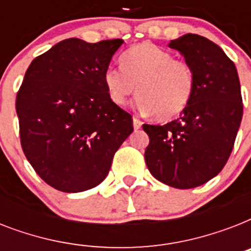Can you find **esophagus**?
<instances>
[{
	"instance_id": "1",
	"label": "esophagus",
	"mask_w": 251,
	"mask_h": 251,
	"mask_svg": "<svg viewBox=\"0 0 251 251\" xmlns=\"http://www.w3.org/2000/svg\"><path fill=\"white\" fill-rule=\"evenodd\" d=\"M142 124H143V122H142L139 118H137V117L133 118V126H134V129H135V130L141 129Z\"/></svg>"
}]
</instances>
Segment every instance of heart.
I'll use <instances>...</instances> for the list:
<instances>
[{"mask_svg":"<svg viewBox=\"0 0 251 251\" xmlns=\"http://www.w3.org/2000/svg\"><path fill=\"white\" fill-rule=\"evenodd\" d=\"M121 69L108 68L104 86L110 101L124 106L137 91L135 106L157 121H168L186 109L195 90L189 62L151 43H142L121 56Z\"/></svg>","mask_w":251,"mask_h":251,"instance_id":"1","label":"heart"}]
</instances>
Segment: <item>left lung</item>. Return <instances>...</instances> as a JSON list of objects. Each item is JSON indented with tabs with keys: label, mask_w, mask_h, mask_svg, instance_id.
<instances>
[{
	"label": "left lung",
	"mask_w": 251,
	"mask_h": 251,
	"mask_svg": "<svg viewBox=\"0 0 251 251\" xmlns=\"http://www.w3.org/2000/svg\"><path fill=\"white\" fill-rule=\"evenodd\" d=\"M168 45L191 65L195 90L179 118L143 125L150 137L145 160L160 182L191 189L214 178L229 159L244 112L241 87L233 61L206 37L187 33Z\"/></svg>",
	"instance_id": "obj_1"
}]
</instances>
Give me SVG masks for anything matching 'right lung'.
<instances>
[{"label":"right lung","mask_w":251,"mask_h":251,"mask_svg":"<svg viewBox=\"0 0 251 251\" xmlns=\"http://www.w3.org/2000/svg\"><path fill=\"white\" fill-rule=\"evenodd\" d=\"M122 39L60 41L37 56L17 94L22 150L37 175L64 193L98 186L133 133L131 114L110 101L104 73Z\"/></svg>","instance_id":"1"}]
</instances>
